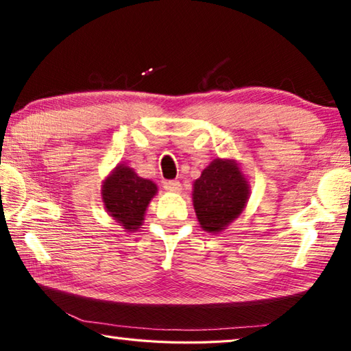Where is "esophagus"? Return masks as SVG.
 Segmentation results:
<instances>
[{
	"label": "esophagus",
	"instance_id": "1",
	"mask_svg": "<svg viewBox=\"0 0 351 351\" xmlns=\"http://www.w3.org/2000/svg\"><path fill=\"white\" fill-rule=\"evenodd\" d=\"M181 182L176 181V180H171V181H165L164 182V189L169 190V192H175V193H180L181 192Z\"/></svg>",
	"mask_w": 351,
	"mask_h": 351
}]
</instances>
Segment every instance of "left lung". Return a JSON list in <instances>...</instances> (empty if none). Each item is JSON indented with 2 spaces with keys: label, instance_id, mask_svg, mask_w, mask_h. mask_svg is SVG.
<instances>
[{
  "label": "left lung",
  "instance_id": "left-lung-1",
  "mask_svg": "<svg viewBox=\"0 0 351 351\" xmlns=\"http://www.w3.org/2000/svg\"><path fill=\"white\" fill-rule=\"evenodd\" d=\"M249 187L234 161L215 159L193 184V206L201 228L219 232L245 209Z\"/></svg>",
  "mask_w": 351,
  "mask_h": 351
}]
</instances>
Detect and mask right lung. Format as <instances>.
<instances>
[{
    "instance_id": "1",
    "label": "right lung",
    "mask_w": 351,
    "mask_h": 351,
    "mask_svg": "<svg viewBox=\"0 0 351 351\" xmlns=\"http://www.w3.org/2000/svg\"><path fill=\"white\" fill-rule=\"evenodd\" d=\"M156 184L141 178L127 165H119L104 182L102 198L106 210L125 230L138 229L150 199L156 195Z\"/></svg>"
}]
</instances>
